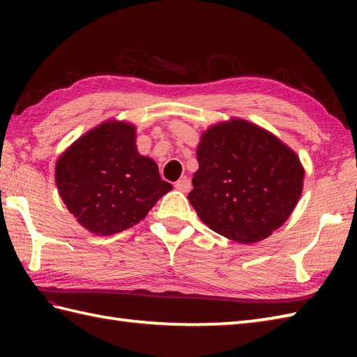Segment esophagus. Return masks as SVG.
I'll list each match as a JSON object with an SVG mask.
<instances>
[{
    "label": "esophagus",
    "instance_id": "obj_1",
    "mask_svg": "<svg viewBox=\"0 0 357 357\" xmlns=\"http://www.w3.org/2000/svg\"><path fill=\"white\" fill-rule=\"evenodd\" d=\"M174 187H176V190L183 192V193H187L188 190H190V187H192L190 179H187L185 176L181 178L179 181H176V184H174Z\"/></svg>",
    "mask_w": 357,
    "mask_h": 357
}]
</instances>
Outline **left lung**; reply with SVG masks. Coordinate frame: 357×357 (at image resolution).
Listing matches in <instances>:
<instances>
[{
    "label": "left lung",
    "instance_id": "1",
    "mask_svg": "<svg viewBox=\"0 0 357 357\" xmlns=\"http://www.w3.org/2000/svg\"><path fill=\"white\" fill-rule=\"evenodd\" d=\"M196 158L199 169L188 201L208 229L239 244L268 238L301 198L305 172L299 156L250 121L210 126Z\"/></svg>",
    "mask_w": 357,
    "mask_h": 357
}]
</instances>
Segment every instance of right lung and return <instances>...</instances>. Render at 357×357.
I'll return each instance as SVG.
<instances>
[{
	"mask_svg": "<svg viewBox=\"0 0 357 357\" xmlns=\"http://www.w3.org/2000/svg\"><path fill=\"white\" fill-rule=\"evenodd\" d=\"M55 183L67 210L98 236L138 224L173 188L153 159L139 155L136 127L118 119L90 128L63 151Z\"/></svg>",
	"mask_w": 357,
	"mask_h": 357,
	"instance_id": "add662e5",
	"label": "right lung"
}]
</instances>
